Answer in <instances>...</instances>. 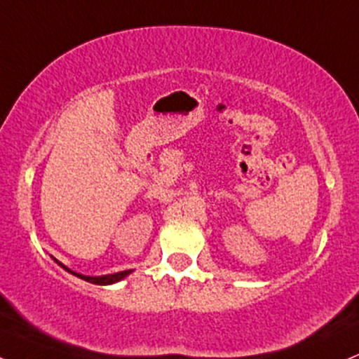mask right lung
Returning <instances> with one entry per match:
<instances>
[{
	"label": "right lung",
	"instance_id": "obj_1",
	"mask_svg": "<svg viewBox=\"0 0 359 359\" xmlns=\"http://www.w3.org/2000/svg\"><path fill=\"white\" fill-rule=\"evenodd\" d=\"M54 261H56V262L59 264V266H61L62 269H65V271H68V273L74 274V276H76V278H81V279H85V281H88V283H93V285H114V283L121 281V279H124L126 276H129V274L133 273L131 269H128V271H121V273L105 274V276H83V274H80V273H74V271L68 269V267H66L65 264H61V262H59L57 259H54Z\"/></svg>",
	"mask_w": 359,
	"mask_h": 359
}]
</instances>
